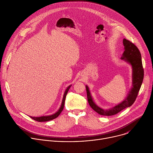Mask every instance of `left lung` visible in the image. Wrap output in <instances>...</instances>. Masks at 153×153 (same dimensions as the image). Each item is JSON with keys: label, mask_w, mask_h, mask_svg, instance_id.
Listing matches in <instances>:
<instances>
[{"label": "left lung", "mask_w": 153, "mask_h": 153, "mask_svg": "<svg viewBox=\"0 0 153 153\" xmlns=\"http://www.w3.org/2000/svg\"><path fill=\"white\" fill-rule=\"evenodd\" d=\"M123 44L124 45V52L121 59L131 64L133 68V87L129 91L126 98L120 103L116 105L109 110H103L99 107L93 101L88 86L86 85L88 103L93 110L98 114L102 116H113L117 114L123 109L131 106L135 102L138 93L141 87L144 75L141 54L137 47L133 43L129 40L123 39Z\"/></svg>", "instance_id": "left-lung-1"}]
</instances>
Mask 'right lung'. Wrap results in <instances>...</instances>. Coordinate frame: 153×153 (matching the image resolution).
<instances>
[{
  "label": "right lung",
  "mask_w": 153,
  "mask_h": 153,
  "mask_svg": "<svg viewBox=\"0 0 153 153\" xmlns=\"http://www.w3.org/2000/svg\"><path fill=\"white\" fill-rule=\"evenodd\" d=\"M71 85H70L68 88H67V90H65L64 94H63V100H62V105L59 108V110L54 114L50 115V116H41V117H31L30 116L31 119H34V120H36L37 122H47V121H49V120H53L54 119H56V117H57L61 113V112L62 111L63 107H64V104H65V98H66V96L68 92V90H70V87Z\"/></svg>",
  "instance_id": "add662e5"
}]
</instances>
